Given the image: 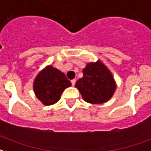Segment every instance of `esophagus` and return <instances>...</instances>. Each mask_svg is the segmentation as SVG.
<instances>
[{
    "label": "esophagus",
    "mask_w": 151,
    "mask_h": 151,
    "mask_svg": "<svg viewBox=\"0 0 151 151\" xmlns=\"http://www.w3.org/2000/svg\"><path fill=\"white\" fill-rule=\"evenodd\" d=\"M71 83H72V86H74V85H75V83H76L75 79H73V80H71Z\"/></svg>",
    "instance_id": "1"
}]
</instances>
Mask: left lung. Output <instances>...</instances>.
<instances>
[{"label": "left lung", "mask_w": 151, "mask_h": 151, "mask_svg": "<svg viewBox=\"0 0 151 151\" xmlns=\"http://www.w3.org/2000/svg\"><path fill=\"white\" fill-rule=\"evenodd\" d=\"M75 86L85 101L91 104L106 102L116 89L111 73L100 61L86 65L83 70V77L78 80Z\"/></svg>", "instance_id": "left-lung-1"}]
</instances>
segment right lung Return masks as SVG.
Wrapping results in <instances>:
<instances>
[{"label": "right lung", "mask_w": 151, "mask_h": 151, "mask_svg": "<svg viewBox=\"0 0 151 151\" xmlns=\"http://www.w3.org/2000/svg\"><path fill=\"white\" fill-rule=\"evenodd\" d=\"M70 86L71 82L63 73L49 65L36 77L33 90L42 103L50 106L58 101L65 89Z\"/></svg>", "instance_id": "add662e5"}]
</instances>
